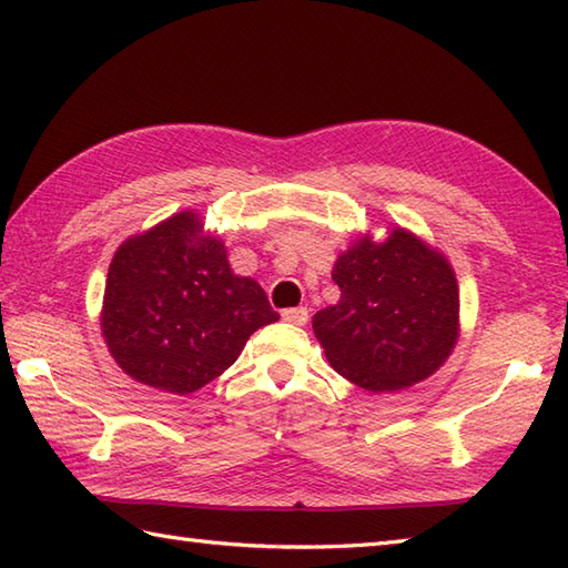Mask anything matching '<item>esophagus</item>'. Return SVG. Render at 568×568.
Here are the masks:
<instances>
[{
	"label": "esophagus",
	"instance_id": "1",
	"mask_svg": "<svg viewBox=\"0 0 568 568\" xmlns=\"http://www.w3.org/2000/svg\"><path fill=\"white\" fill-rule=\"evenodd\" d=\"M283 320L291 324H297V327H303V324H307V320H310V312H307V307H287V310H283Z\"/></svg>",
	"mask_w": 568,
	"mask_h": 568
}]
</instances>
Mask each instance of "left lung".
Segmentation results:
<instances>
[{
    "mask_svg": "<svg viewBox=\"0 0 568 568\" xmlns=\"http://www.w3.org/2000/svg\"><path fill=\"white\" fill-rule=\"evenodd\" d=\"M342 297L312 317L336 373L368 393H395L437 373L458 342L449 258L405 226L358 234L334 263Z\"/></svg>",
    "mask_w": 568,
    "mask_h": 568,
    "instance_id": "left-lung-1",
    "label": "left lung"
}]
</instances>
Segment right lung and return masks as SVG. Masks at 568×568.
<instances>
[{"instance_id":"add662e5","label":"right lung","mask_w":568,"mask_h":568,"mask_svg":"<svg viewBox=\"0 0 568 568\" xmlns=\"http://www.w3.org/2000/svg\"><path fill=\"white\" fill-rule=\"evenodd\" d=\"M277 320L263 287L232 271L224 241L185 210L116 248L100 327L129 378L187 395L222 376L248 336Z\"/></svg>"}]
</instances>
